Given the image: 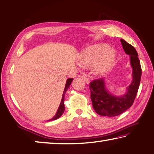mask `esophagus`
I'll return each mask as SVG.
<instances>
[{"instance_id":"obj_1","label":"esophagus","mask_w":154,"mask_h":154,"mask_svg":"<svg viewBox=\"0 0 154 154\" xmlns=\"http://www.w3.org/2000/svg\"><path fill=\"white\" fill-rule=\"evenodd\" d=\"M79 77H82V79H83V80H84L85 82L87 83H88H88H89V79H88V78L86 76H85V75H79Z\"/></svg>"}]
</instances>
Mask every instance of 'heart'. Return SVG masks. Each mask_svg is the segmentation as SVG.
Wrapping results in <instances>:
<instances>
[{
    "label": "heart",
    "instance_id": "heart-1",
    "mask_svg": "<svg viewBox=\"0 0 154 154\" xmlns=\"http://www.w3.org/2000/svg\"><path fill=\"white\" fill-rule=\"evenodd\" d=\"M116 57L115 50L106 44H97L81 52L77 62L82 66L91 65V71L98 76L104 75L112 67Z\"/></svg>",
    "mask_w": 154,
    "mask_h": 154
}]
</instances>
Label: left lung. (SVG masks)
<instances>
[{"instance_id":"left-lung-1","label":"left lung","mask_w":154,"mask_h":154,"mask_svg":"<svg viewBox=\"0 0 154 154\" xmlns=\"http://www.w3.org/2000/svg\"><path fill=\"white\" fill-rule=\"evenodd\" d=\"M124 51L130 57V65L132 67L133 80L127 88V91L122 96L112 94L106 88L103 78L94 80L89 84L91 100L95 112L99 115L116 116L122 114L133 105L137 94L141 77V67L138 54L135 48L121 39Z\"/></svg>"}]
</instances>
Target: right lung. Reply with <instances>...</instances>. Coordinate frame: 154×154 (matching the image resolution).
Instances as JSON below:
<instances>
[{"mask_svg": "<svg viewBox=\"0 0 154 154\" xmlns=\"http://www.w3.org/2000/svg\"><path fill=\"white\" fill-rule=\"evenodd\" d=\"M72 80H73V79H72V78H69V79H67V80H66L65 89H64V91H63L62 100H61L59 107H58V110L57 112V113H56V114L54 115V116L53 117V118H52L51 119H50L49 121H54V120H57L58 118H60L61 116H62V114H63L64 111H65V105H64V101H65V94H66V91H67V89H69L70 85L71 84V82H72Z\"/></svg>", "mask_w": 154, "mask_h": 154, "instance_id": "right-lung-1", "label": "right lung"}]
</instances>
